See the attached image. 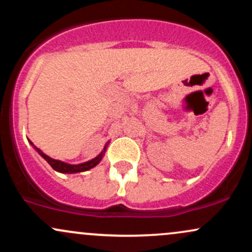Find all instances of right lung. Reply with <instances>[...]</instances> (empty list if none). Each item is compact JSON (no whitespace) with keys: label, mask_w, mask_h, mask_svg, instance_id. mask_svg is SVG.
I'll return each mask as SVG.
<instances>
[{"label":"right lung","mask_w":252,"mask_h":252,"mask_svg":"<svg viewBox=\"0 0 252 252\" xmlns=\"http://www.w3.org/2000/svg\"><path fill=\"white\" fill-rule=\"evenodd\" d=\"M31 144H33V143L31 142ZM35 149L37 150V153H39V154L41 155L42 158H45V160L51 164V167L54 170H57V172H60V173H68V174H72V173L85 172V170H89V169L94 168V166H97V164L100 162V160H102L104 153H105L106 146L104 147V150H103L102 153H100L99 155L97 156V158H92V160L88 161V162H84V163H80V164H68V163H66V162H63V161L54 160V158H50V156L43 154L41 150H40L39 148H36V147H35Z\"/></svg>","instance_id":"right-lung-1"}]
</instances>
